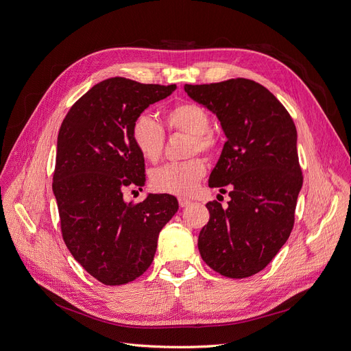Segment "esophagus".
I'll return each instance as SVG.
<instances>
[{"label":"esophagus","instance_id":"esophagus-1","mask_svg":"<svg viewBox=\"0 0 351 351\" xmlns=\"http://www.w3.org/2000/svg\"><path fill=\"white\" fill-rule=\"evenodd\" d=\"M190 203H191V202H190L189 198H186V197H180V198H178V204H180V207H187Z\"/></svg>","mask_w":351,"mask_h":351}]
</instances>
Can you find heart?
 <instances>
[{"mask_svg": "<svg viewBox=\"0 0 351 351\" xmlns=\"http://www.w3.org/2000/svg\"><path fill=\"white\" fill-rule=\"evenodd\" d=\"M164 123L169 131L190 134L189 156L198 152L214 154L220 141L211 128V115L197 103L182 101L164 112ZM131 140L140 156L148 162H157L162 156L165 145V132L161 124L152 115L143 112L136 117L131 125ZM207 173L203 158L194 157L187 161L170 162L156 169L149 177L152 187L160 193L177 195L191 194Z\"/></svg>", "mask_w": 351, "mask_h": 351, "instance_id": "obj_1", "label": "heart"}]
</instances>
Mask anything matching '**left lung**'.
Masks as SVG:
<instances>
[{
  "label": "left lung",
  "instance_id": "1",
  "mask_svg": "<svg viewBox=\"0 0 351 351\" xmlns=\"http://www.w3.org/2000/svg\"><path fill=\"white\" fill-rule=\"evenodd\" d=\"M194 101L220 120L227 141L208 186L230 195L228 206L207 203L199 231L202 258L228 278L261 271L285 245L303 186L297 130L289 111L258 82L231 78L184 86Z\"/></svg>",
  "mask_w": 351,
  "mask_h": 351
}]
</instances>
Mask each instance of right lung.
<instances>
[{"mask_svg": "<svg viewBox=\"0 0 351 351\" xmlns=\"http://www.w3.org/2000/svg\"><path fill=\"white\" fill-rule=\"evenodd\" d=\"M176 88L108 78L77 99L60 127L53 191L62 240L106 286L127 285L152 265L160 231L178 210L170 194H148L137 204L123 199L125 189L145 181L132 121Z\"/></svg>", "mask_w": 351, "mask_h": 351, "instance_id": "right-lung-1", "label": "right lung"}]
</instances>
